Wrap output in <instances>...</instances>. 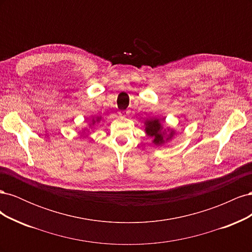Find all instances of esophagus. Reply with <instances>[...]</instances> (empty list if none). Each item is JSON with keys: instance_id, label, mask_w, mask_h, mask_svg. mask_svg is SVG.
<instances>
[{"instance_id": "1", "label": "esophagus", "mask_w": 252, "mask_h": 252, "mask_svg": "<svg viewBox=\"0 0 252 252\" xmlns=\"http://www.w3.org/2000/svg\"><path fill=\"white\" fill-rule=\"evenodd\" d=\"M120 117H122V118H125V117H127L128 116V111H126V110H122V111H120Z\"/></svg>"}]
</instances>
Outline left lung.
Instances as JSON below:
<instances>
[{
    "label": "left lung",
    "mask_w": 252,
    "mask_h": 252,
    "mask_svg": "<svg viewBox=\"0 0 252 252\" xmlns=\"http://www.w3.org/2000/svg\"><path fill=\"white\" fill-rule=\"evenodd\" d=\"M144 131L152 139V143L156 146H163L164 144L170 142L177 131L174 129L167 127L164 128L162 125V121L158 118H151L146 120L144 123Z\"/></svg>",
    "instance_id": "8db88e82"
}]
</instances>
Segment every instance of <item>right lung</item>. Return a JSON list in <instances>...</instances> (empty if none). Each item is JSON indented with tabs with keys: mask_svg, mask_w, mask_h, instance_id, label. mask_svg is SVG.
I'll return each instance as SVG.
<instances>
[{
	"mask_svg": "<svg viewBox=\"0 0 252 252\" xmlns=\"http://www.w3.org/2000/svg\"><path fill=\"white\" fill-rule=\"evenodd\" d=\"M102 119H103V117L102 116H100V117H96L95 119H93L91 120L90 122H89V124H88V127H85V128H83L82 129V133H86V132H90L89 130L90 129H93V127L96 124V123H100V122L102 121Z\"/></svg>",
	"mask_w": 252,
	"mask_h": 252,
	"instance_id": "1",
	"label": "right lung"
}]
</instances>
